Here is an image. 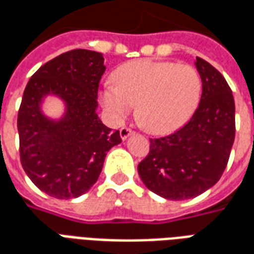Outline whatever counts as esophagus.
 <instances>
[{
    "label": "esophagus",
    "instance_id": "obj_1",
    "mask_svg": "<svg viewBox=\"0 0 254 254\" xmlns=\"http://www.w3.org/2000/svg\"><path fill=\"white\" fill-rule=\"evenodd\" d=\"M133 133V130L130 127H121V130H120V136H121L122 140H127L130 134Z\"/></svg>",
    "mask_w": 254,
    "mask_h": 254
}]
</instances>
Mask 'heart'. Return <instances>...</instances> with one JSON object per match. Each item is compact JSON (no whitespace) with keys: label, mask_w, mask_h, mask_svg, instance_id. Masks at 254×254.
<instances>
[{"label":"heart","mask_w":254,"mask_h":254,"mask_svg":"<svg viewBox=\"0 0 254 254\" xmlns=\"http://www.w3.org/2000/svg\"><path fill=\"white\" fill-rule=\"evenodd\" d=\"M106 83L99 99L116 124H122L137 105V120L152 134H170L196 113L202 78L190 65L151 58L121 65Z\"/></svg>","instance_id":"heart-1"}]
</instances>
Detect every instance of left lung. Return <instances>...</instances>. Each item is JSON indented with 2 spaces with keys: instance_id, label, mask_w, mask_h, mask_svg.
I'll use <instances>...</instances> for the list:
<instances>
[{
  "instance_id": "left-lung-1",
  "label": "left lung",
  "mask_w": 254,
  "mask_h": 254,
  "mask_svg": "<svg viewBox=\"0 0 254 254\" xmlns=\"http://www.w3.org/2000/svg\"><path fill=\"white\" fill-rule=\"evenodd\" d=\"M202 78L200 105L190 120L166 137L149 138V152L137 166L149 190L167 200L201 194L220 180L235 137L233 92L222 73L196 57Z\"/></svg>"
}]
</instances>
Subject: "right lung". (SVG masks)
Segmentation results:
<instances>
[{
    "label": "right lung",
    "instance_id": "add662e5",
    "mask_svg": "<svg viewBox=\"0 0 254 254\" xmlns=\"http://www.w3.org/2000/svg\"><path fill=\"white\" fill-rule=\"evenodd\" d=\"M103 63L102 53L70 50L42 65L25 87L17 116L20 160L49 196L69 200L88 191L109 149L122 141L120 130L103 125L96 113ZM47 94L65 103L58 120L41 111Z\"/></svg>",
    "mask_w": 254,
    "mask_h": 254
}]
</instances>
